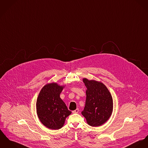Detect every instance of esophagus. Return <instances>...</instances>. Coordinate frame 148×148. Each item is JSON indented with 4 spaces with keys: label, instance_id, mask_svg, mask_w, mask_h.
<instances>
[{
    "label": "esophagus",
    "instance_id": "obj_1",
    "mask_svg": "<svg viewBox=\"0 0 148 148\" xmlns=\"http://www.w3.org/2000/svg\"><path fill=\"white\" fill-rule=\"evenodd\" d=\"M79 108H77V109H76L75 110L73 111H72V112H73V114H77V113H78V112H79Z\"/></svg>",
    "mask_w": 148,
    "mask_h": 148
}]
</instances>
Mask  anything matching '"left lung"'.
<instances>
[{"mask_svg": "<svg viewBox=\"0 0 148 148\" xmlns=\"http://www.w3.org/2000/svg\"><path fill=\"white\" fill-rule=\"evenodd\" d=\"M83 82L87 90L85 106L81 114L89 125L100 126L108 121L112 112V96L107 87L101 82L85 78Z\"/></svg>", "mask_w": 148, "mask_h": 148, "instance_id": "obj_1", "label": "left lung"}]
</instances>
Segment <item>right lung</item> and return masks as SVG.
Wrapping results in <instances>:
<instances>
[{
	"instance_id": "right-lung-1",
	"label": "right lung",
	"mask_w": 148,
	"mask_h": 148,
	"mask_svg": "<svg viewBox=\"0 0 148 148\" xmlns=\"http://www.w3.org/2000/svg\"><path fill=\"white\" fill-rule=\"evenodd\" d=\"M64 87L55 82L47 84L42 88L37 98L36 108L38 118L51 130L61 128L66 118L71 114L60 97Z\"/></svg>"
}]
</instances>
